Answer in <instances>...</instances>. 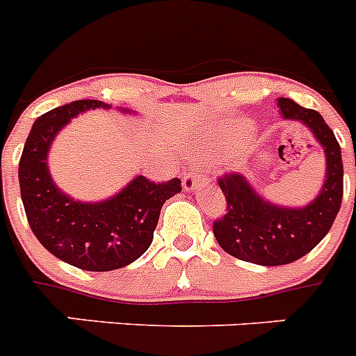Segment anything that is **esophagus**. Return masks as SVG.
Instances as JSON below:
<instances>
[{
  "mask_svg": "<svg viewBox=\"0 0 356 356\" xmlns=\"http://www.w3.org/2000/svg\"><path fill=\"white\" fill-rule=\"evenodd\" d=\"M208 182V177L204 174H199V172H186L184 174V179H182V188L186 191L195 190L200 184H206Z\"/></svg>",
  "mask_w": 356,
  "mask_h": 356,
  "instance_id": "obj_1",
  "label": "esophagus"
}]
</instances>
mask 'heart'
<instances>
[{
    "mask_svg": "<svg viewBox=\"0 0 356 356\" xmlns=\"http://www.w3.org/2000/svg\"><path fill=\"white\" fill-rule=\"evenodd\" d=\"M247 129H249V125H247V123H245V125H242V129H240V131H247Z\"/></svg>",
    "mask_w": 356,
    "mask_h": 356,
    "instance_id": "obj_1",
    "label": "heart"
}]
</instances>
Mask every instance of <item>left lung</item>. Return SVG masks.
Instances as JSON below:
<instances>
[{
    "instance_id": "1",
    "label": "left lung",
    "mask_w": 356,
    "mask_h": 356,
    "mask_svg": "<svg viewBox=\"0 0 356 356\" xmlns=\"http://www.w3.org/2000/svg\"><path fill=\"white\" fill-rule=\"evenodd\" d=\"M285 120L310 127L326 152V181L321 195L307 208H280L264 200L236 172L218 177L225 213L213 222V234L227 254L256 265H286L302 258L332 229L344 193L341 145L317 111L280 98Z\"/></svg>"
}]
</instances>
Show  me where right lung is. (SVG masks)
I'll list each match as a JSON object with an SVG mask.
<instances>
[{
	"label": "right lung",
	"mask_w": 356,
	"mask_h": 356,
	"mask_svg": "<svg viewBox=\"0 0 356 356\" xmlns=\"http://www.w3.org/2000/svg\"><path fill=\"white\" fill-rule=\"evenodd\" d=\"M98 107L109 105L76 100L35 120L19 159V188L30 229L46 251L82 270L107 272L147 251L163 204L182 186L181 179L154 182L140 175L105 202H76L60 193L46 166L49 145L73 116Z\"/></svg>",
	"instance_id": "right-lung-1"
}]
</instances>
